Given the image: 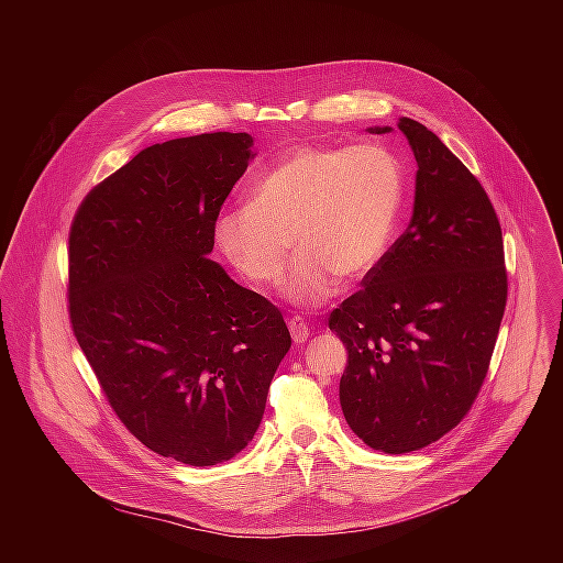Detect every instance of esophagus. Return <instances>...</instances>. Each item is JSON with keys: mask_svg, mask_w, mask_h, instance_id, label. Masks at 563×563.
<instances>
[{"mask_svg": "<svg viewBox=\"0 0 563 563\" xmlns=\"http://www.w3.org/2000/svg\"><path fill=\"white\" fill-rule=\"evenodd\" d=\"M288 329H290V335H292V340H295L297 344H303V342L308 340V335H310L308 322L303 321L301 317H292V319L288 321Z\"/></svg>", "mask_w": 563, "mask_h": 563, "instance_id": "obj_1", "label": "esophagus"}]
</instances>
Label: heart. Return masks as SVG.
<instances>
[{"label": "heart", "mask_w": 563, "mask_h": 563, "mask_svg": "<svg viewBox=\"0 0 563 563\" xmlns=\"http://www.w3.org/2000/svg\"><path fill=\"white\" fill-rule=\"evenodd\" d=\"M401 162L382 145L297 147L251 186V201L225 208L214 225L223 255L246 279L275 286L290 242L299 257L284 292L317 306L338 275H366L386 253L401 214Z\"/></svg>", "instance_id": "b5f03b06"}]
</instances>
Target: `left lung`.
Returning a JSON list of instances; mask_svg holds the SVG:
<instances>
[{"label":"left lung","mask_w":563,"mask_h":563,"mask_svg":"<svg viewBox=\"0 0 563 563\" xmlns=\"http://www.w3.org/2000/svg\"><path fill=\"white\" fill-rule=\"evenodd\" d=\"M399 130L418 164L411 221L329 317L349 351L342 413L364 444L390 455L462 422L507 303L500 223L479 179L422 123L402 117Z\"/></svg>","instance_id":"1"}]
</instances>
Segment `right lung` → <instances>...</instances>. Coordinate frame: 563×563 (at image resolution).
Instances as JSON below:
<instances>
[{"mask_svg": "<svg viewBox=\"0 0 563 563\" xmlns=\"http://www.w3.org/2000/svg\"><path fill=\"white\" fill-rule=\"evenodd\" d=\"M249 134L152 145L97 184L69 232V317L132 435L188 466L253 440L290 349L282 312L208 255Z\"/></svg>", "mask_w": 563, "mask_h": 563, "instance_id": "right-lung-1", "label": "right lung"}]
</instances>
